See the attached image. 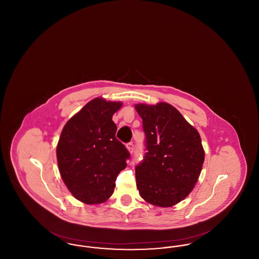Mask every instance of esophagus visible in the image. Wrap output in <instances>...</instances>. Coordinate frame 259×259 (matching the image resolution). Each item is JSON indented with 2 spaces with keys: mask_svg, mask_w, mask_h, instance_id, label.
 <instances>
[{
  "mask_svg": "<svg viewBox=\"0 0 259 259\" xmlns=\"http://www.w3.org/2000/svg\"><path fill=\"white\" fill-rule=\"evenodd\" d=\"M126 148L129 150V152L132 153L133 150H134V145H133V143H128V144H126Z\"/></svg>",
  "mask_w": 259,
  "mask_h": 259,
  "instance_id": "esophagus-1",
  "label": "esophagus"
}]
</instances>
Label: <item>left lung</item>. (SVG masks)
<instances>
[{
	"instance_id": "8db88e82",
	"label": "left lung",
	"mask_w": 259,
	"mask_h": 259,
	"mask_svg": "<svg viewBox=\"0 0 259 259\" xmlns=\"http://www.w3.org/2000/svg\"><path fill=\"white\" fill-rule=\"evenodd\" d=\"M146 153L136 166L141 197L158 207H172L193 189L202 170L205 152L197 130L168 103L139 104Z\"/></svg>"
}]
</instances>
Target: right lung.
<instances>
[{"label": "right lung", "instance_id": "1", "mask_svg": "<svg viewBox=\"0 0 259 259\" xmlns=\"http://www.w3.org/2000/svg\"><path fill=\"white\" fill-rule=\"evenodd\" d=\"M120 102L96 98L66 123L56 148L62 180L77 200L100 204L113 193L130 153L119 142L111 120Z\"/></svg>", "mask_w": 259, "mask_h": 259}]
</instances>
